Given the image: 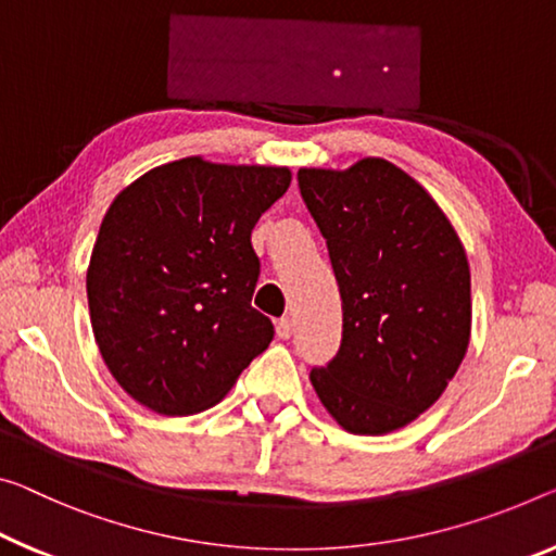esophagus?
<instances>
[{
	"instance_id": "1",
	"label": "esophagus",
	"mask_w": 556,
	"mask_h": 556,
	"mask_svg": "<svg viewBox=\"0 0 556 556\" xmlns=\"http://www.w3.org/2000/svg\"><path fill=\"white\" fill-rule=\"evenodd\" d=\"M276 332H278V338L288 340L290 336H293V320H290V318H280V320L276 323Z\"/></svg>"
}]
</instances>
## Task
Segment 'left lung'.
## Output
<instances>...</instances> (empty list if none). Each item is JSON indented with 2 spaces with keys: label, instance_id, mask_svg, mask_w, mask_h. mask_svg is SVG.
Masks as SVG:
<instances>
[{
  "label": "left lung",
  "instance_id": "8db88e82",
  "mask_svg": "<svg viewBox=\"0 0 556 556\" xmlns=\"http://www.w3.org/2000/svg\"><path fill=\"white\" fill-rule=\"evenodd\" d=\"M298 186L343 298L340 350L313 367V388L348 432L400 430L434 405L467 353L463 243L432 195L386 159L301 168Z\"/></svg>",
  "mask_w": 556,
  "mask_h": 556
}]
</instances>
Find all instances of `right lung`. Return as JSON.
Segmentation results:
<instances>
[{"instance_id":"obj_1","label":"right lung","mask_w":556,"mask_h":556,"mask_svg":"<svg viewBox=\"0 0 556 556\" xmlns=\"http://www.w3.org/2000/svg\"><path fill=\"white\" fill-rule=\"evenodd\" d=\"M290 186L286 166L170 161L116 195L93 243L87 295L118 386L159 415L216 405L273 340L251 305V230Z\"/></svg>"}]
</instances>
